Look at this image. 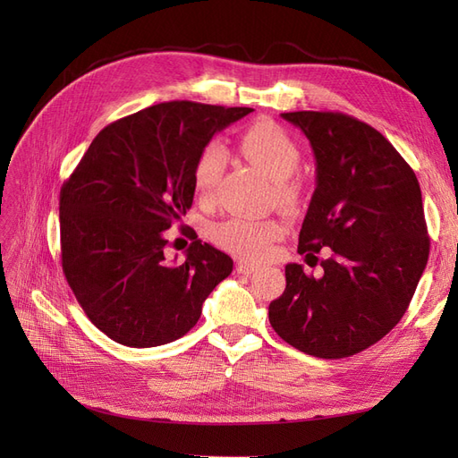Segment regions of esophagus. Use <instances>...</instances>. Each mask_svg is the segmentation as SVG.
I'll list each match as a JSON object with an SVG mask.
<instances>
[{"instance_id":"obj_1","label":"esophagus","mask_w":458,"mask_h":458,"mask_svg":"<svg viewBox=\"0 0 458 458\" xmlns=\"http://www.w3.org/2000/svg\"><path fill=\"white\" fill-rule=\"evenodd\" d=\"M256 269H258L256 263L244 261V259H239V261H237V271H239V273H244V275H252Z\"/></svg>"}]
</instances>
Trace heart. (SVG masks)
I'll return each instance as SVG.
<instances>
[{"label": "heart", "instance_id": "1", "mask_svg": "<svg viewBox=\"0 0 458 458\" xmlns=\"http://www.w3.org/2000/svg\"><path fill=\"white\" fill-rule=\"evenodd\" d=\"M244 157L276 183V199L284 208H294L300 200V187L293 177L300 168V148L296 141L275 122L261 120L248 128L241 137ZM227 165V150L219 141H208L192 164V189L195 195L208 202L212 200L221 175ZM284 234L279 219L229 217L212 225L210 237L216 244L234 256L259 259L267 254L271 242Z\"/></svg>", "mask_w": 458, "mask_h": 458}]
</instances>
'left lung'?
Listing matches in <instances>:
<instances>
[{"label": "left lung", "mask_w": 458, "mask_h": 458, "mask_svg": "<svg viewBox=\"0 0 458 458\" xmlns=\"http://www.w3.org/2000/svg\"><path fill=\"white\" fill-rule=\"evenodd\" d=\"M281 116L301 130L315 155L317 185L298 252L317 261L330 250L318 279L288 263L269 323L303 353L350 357L401 321L426 269L429 239L419 179L365 122L315 110Z\"/></svg>", "instance_id": "8db88e82"}]
</instances>
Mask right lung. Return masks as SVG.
Instances as JSON below:
<instances>
[{"mask_svg": "<svg viewBox=\"0 0 458 458\" xmlns=\"http://www.w3.org/2000/svg\"><path fill=\"white\" fill-rule=\"evenodd\" d=\"M248 106L160 103L99 131L61 189V256L72 293L101 332L128 348L170 344L197 325L233 259L195 237L165 259L168 231L195 197L200 148Z\"/></svg>", "mask_w": 458, "mask_h": 458, "instance_id": "add662e5", "label": "right lung"}]
</instances>
